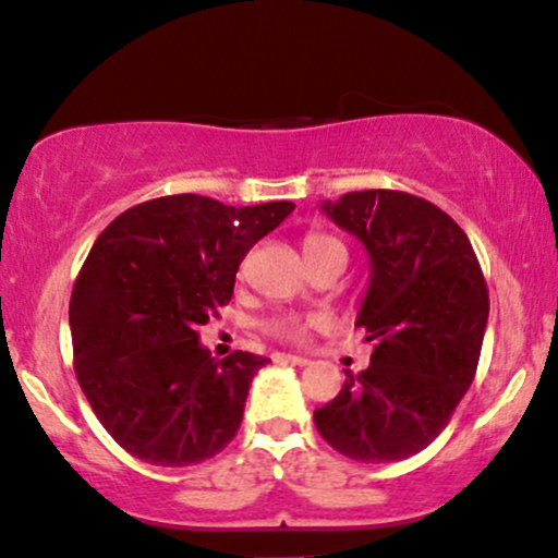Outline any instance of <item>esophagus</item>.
<instances>
[{
	"label": "esophagus",
	"instance_id": "obj_1",
	"mask_svg": "<svg viewBox=\"0 0 558 558\" xmlns=\"http://www.w3.org/2000/svg\"><path fill=\"white\" fill-rule=\"evenodd\" d=\"M275 361H280V364H291V366H308V359H304V355H293V353H278L275 355Z\"/></svg>",
	"mask_w": 558,
	"mask_h": 558
}]
</instances>
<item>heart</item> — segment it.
<instances>
[{
	"label": "heart",
	"mask_w": 558,
	"mask_h": 558,
	"mask_svg": "<svg viewBox=\"0 0 558 558\" xmlns=\"http://www.w3.org/2000/svg\"><path fill=\"white\" fill-rule=\"evenodd\" d=\"M330 252H345V250L338 239L327 236V233H308L304 239L306 259L322 257V254H330ZM267 332L280 340H301L306 335V325L299 317H275L267 322Z\"/></svg>",
	"instance_id": "1"
}]
</instances>
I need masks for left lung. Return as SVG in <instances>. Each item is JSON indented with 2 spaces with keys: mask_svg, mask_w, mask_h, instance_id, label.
I'll return each instance as SVG.
<instances>
[{
  "mask_svg": "<svg viewBox=\"0 0 558 558\" xmlns=\"http://www.w3.org/2000/svg\"><path fill=\"white\" fill-rule=\"evenodd\" d=\"M322 213L368 254L355 327L374 353L361 374L345 372L314 424L351 460H405L441 434L473 385L488 322L478 257L445 210L408 192H348Z\"/></svg>",
  "mask_w": 558,
  "mask_h": 558,
  "instance_id": "1",
  "label": "left lung"
}]
</instances>
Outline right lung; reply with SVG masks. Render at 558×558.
<instances>
[{
  "mask_svg": "<svg viewBox=\"0 0 558 558\" xmlns=\"http://www.w3.org/2000/svg\"><path fill=\"white\" fill-rule=\"evenodd\" d=\"M293 207L171 194L130 207L96 239L70 301L75 374L106 432L137 460L197 465L236 436L270 359L215 361L199 327L231 301L246 252Z\"/></svg>",
  "mask_w": 558,
  "mask_h": 558,
  "instance_id": "1",
  "label": "right lung"
}]
</instances>
